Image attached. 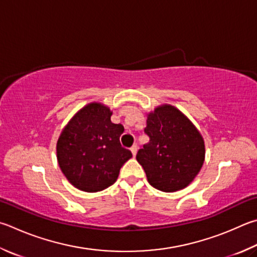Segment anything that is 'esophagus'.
Masks as SVG:
<instances>
[{
  "mask_svg": "<svg viewBox=\"0 0 257 257\" xmlns=\"http://www.w3.org/2000/svg\"><path fill=\"white\" fill-rule=\"evenodd\" d=\"M130 151H132V154H133V156L135 157L136 156V154H137V151H138V146L137 145H134V146L130 148Z\"/></svg>",
  "mask_w": 257,
  "mask_h": 257,
  "instance_id": "1",
  "label": "esophagus"
}]
</instances>
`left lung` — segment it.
Masks as SVG:
<instances>
[{
	"mask_svg": "<svg viewBox=\"0 0 257 257\" xmlns=\"http://www.w3.org/2000/svg\"><path fill=\"white\" fill-rule=\"evenodd\" d=\"M149 142L137 153L148 183L163 192L188 186L199 174L206 156L202 135L183 112L171 104L147 113Z\"/></svg>",
	"mask_w": 257,
	"mask_h": 257,
	"instance_id": "obj_1",
	"label": "left lung"
}]
</instances>
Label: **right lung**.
Masks as SVG:
<instances>
[{"mask_svg":"<svg viewBox=\"0 0 257 257\" xmlns=\"http://www.w3.org/2000/svg\"><path fill=\"white\" fill-rule=\"evenodd\" d=\"M112 111L100 102L80 109L59 135L57 162L69 183L84 192L112 185L121 166L133 157L120 145L122 124L111 122Z\"/></svg>","mask_w":257,"mask_h":257,"instance_id":"obj_1","label":"right lung"}]
</instances>
